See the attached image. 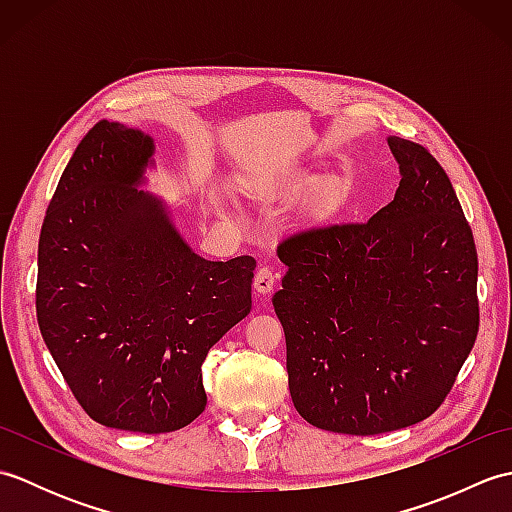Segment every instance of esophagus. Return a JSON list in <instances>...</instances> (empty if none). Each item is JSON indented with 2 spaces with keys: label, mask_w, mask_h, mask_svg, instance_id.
I'll list each match as a JSON object with an SVG mask.
<instances>
[{
  "label": "esophagus",
  "mask_w": 512,
  "mask_h": 512,
  "mask_svg": "<svg viewBox=\"0 0 512 512\" xmlns=\"http://www.w3.org/2000/svg\"><path fill=\"white\" fill-rule=\"evenodd\" d=\"M275 281H277V275L273 273V268H259L255 273V279H253V288L259 292V295H268V292H273L275 288Z\"/></svg>",
  "instance_id": "34e87169"
}]
</instances>
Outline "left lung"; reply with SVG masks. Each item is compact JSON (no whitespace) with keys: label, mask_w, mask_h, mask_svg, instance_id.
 <instances>
[{"label":"left lung","mask_w":512,"mask_h":512,"mask_svg":"<svg viewBox=\"0 0 512 512\" xmlns=\"http://www.w3.org/2000/svg\"><path fill=\"white\" fill-rule=\"evenodd\" d=\"M394 200L363 224L310 228L279 244L273 306L303 420L350 436L411 427L436 411L471 354L477 253L447 173L389 136Z\"/></svg>","instance_id":"8db88e82"}]
</instances>
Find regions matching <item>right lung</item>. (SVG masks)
I'll use <instances>...</instances> for the list:
<instances>
[{"mask_svg":"<svg viewBox=\"0 0 512 512\" xmlns=\"http://www.w3.org/2000/svg\"><path fill=\"white\" fill-rule=\"evenodd\" d=\"M156 143L96 123L52 195L37 255L43 341L85 413L112 429L167 433L206 407L202 363L250 312L253 257L211 262L171 204L145 191Z\"/></svg>","mask_w":512,"mask_h":512,"instance_id":"obj_1","label":"right lung"}]
</instances>
